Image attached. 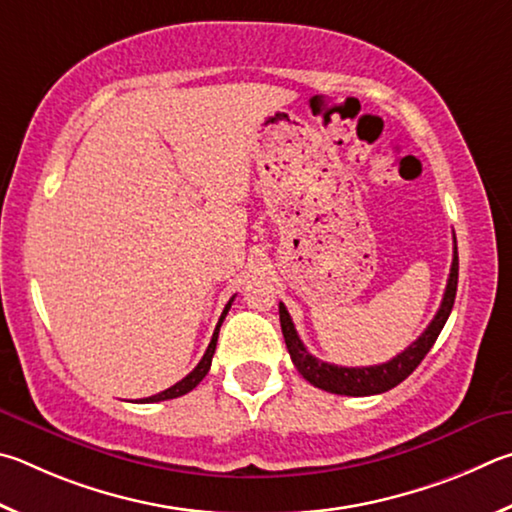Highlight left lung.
<instances>
[{
  "label": "left lung",
  "mask_w": 512,
  "mask_h": 512,
  "mask_svg": "<svg viewBox=\"0 0 512 512\" xmlns=\"http://www.w3.org/2000/svg\"><path fill=\"white\" fill-rule=\"evenodd\" d=\"M456 283H459V254H456V238H454V258L450 267V279H447V288L443 294L441 308H438L432 324L425 328L414 344L407 346L400 355L393 360L375 366H337L321 362L319 357L308 353V348L294 330L292 317L288 308L279 303V317H281V330L285 337V346H288L290 357L297 371L317 389H324L328 393H339V396H375V393H384L393 387H398L402 380H407L416 366L425 360L429 348L441 335L447 317H450L454 299H456Z\"/></svg>",
  "instance_id": "8db88e82"
}]
</instances>
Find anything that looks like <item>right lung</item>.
<instances>
[{"label": "right lung", "instance_id": "add662e5", "mask_svg": "<svg viewBox=\"0 0 512 512\" xmlns=\"http://www.w3.org/2000/svg\"><path fill=\"white\" fill-rule=\"evenodd\" d=\"M231 303H233V297L229 299V303H227V306H224V310H222V315H220L218 326H215V330H213L211 344H209V348H206V353L202 355L200 364H197L195 369H193L191 373H188L184 380H179V382H177V384H173V387H170V389H166V391L157 393V396L143 398L141 402H161V400H173V398H179V396H184V393L193 391V389L197 387V384H200V382L204 380V375L209 373V369H211V360H213V353H215V344H218V333H220V326H222L224 317H227V312H229V308H231Z\"/></svg>", "mask_w": 512, "mask_h": 512}]
</instances>
